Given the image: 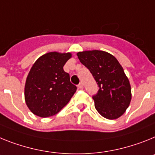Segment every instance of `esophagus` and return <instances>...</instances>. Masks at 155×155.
Segmentation results:
<instances>
[{
	"mask_svg": "<svg viewBox=\"0 0 155 155\" xmlns=\"http://www.w3.org/2000/svg\"><path fill=\"white\" fill-rule=\"evenodd\" d=\"M78 88L79 89H83V84L82 83H79V84L78 85Z\"/></svg>",
	"mask_w": 155,
	"mask_h": 155,
	"instance_id": "esophagus-1",
	"label": "esophagus"
}]
</instances>
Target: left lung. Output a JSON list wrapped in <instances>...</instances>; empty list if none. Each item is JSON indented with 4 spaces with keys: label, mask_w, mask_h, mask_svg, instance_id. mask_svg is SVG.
<instances>
[{
    "label": "left lung",
    "mask_w": 155,
    "mask_h": 155,
    "mask_svg": "<svg viewBox=\"0 0 155 155\" xmlns=\"http://www.w3.org/2000/svg\"><path fill=\"white\" fill-rule=\"evenodd\" d=\"M78 58L91 72L99 90L93 96L94 106L107 119L122 116L131 101V87L122 65L112 54L103 51L78 52Z\"/></svg>",
    "instance_id": "left-lung-1"
}]
</instances>
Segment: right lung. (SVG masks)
Here are the masks:
<instances>
[{"instance_id":"obj_1","label":"right lung","mask_w":155,"mask_h":155,"mask_svg":"<svg viewBox=\"0 0 155 155\" xmlns=\"http://www.w3.org/2000/svg\"><path fill=\"white\" fill-rule=\"evenodd\" d=\"M71 53L49 52L35 61L26 78L25 101L34 115L46 118L56 115L76 91L63 66Z\"/></svg>"}]
</instances>
